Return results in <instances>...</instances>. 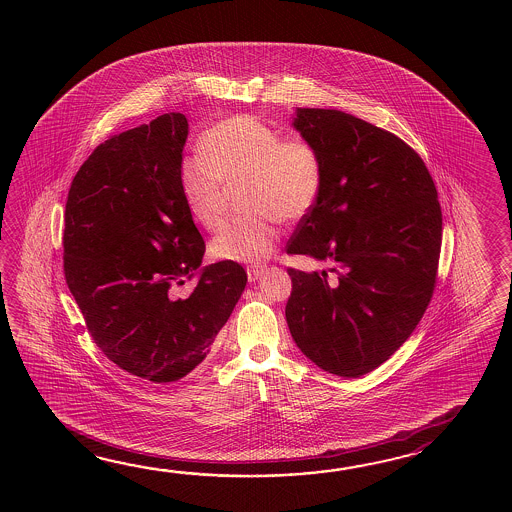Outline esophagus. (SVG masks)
Listing matches in <instances>:
<instances>
[{
    "label": "esophagus",
    "mask_w": 512,
    "mask_h": 512,
    "mask_svg": "<svg viewBox=\"0 0 512 512\" xmlns=\"http://www.w3.org/2000/svg\"><path fill=\"white\" fill-rule=\"evenodd\" d=\"M263 272H265V267H263V265H251V267L247 269L249 282H256V280H260L261 276H263Z\"/></svg>",
    "instance_id": "esophagus-1"
}]
</instances>
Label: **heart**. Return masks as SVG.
<instances>
[{
  "instance_id": "heart-1",
  "label": "heart",
  "mask_w": 512,
  "mask_h": 512,
  "mask_svg": "<svg viewBox=\"0 0 512 512\" xmlns=\"http://www.w3.org/2000/svg\"><path fill=\"white\" fill-rule=\"evenodd\" d=\"M201 153L179 164V188L188 214L203 229L221 225L227 186L243 185L251 214L230 219L210 243L219 260H265L278 241V218L300 221L316 207L326 183L324 159L304 137H282L252 115L214 122L199 139Z\"/></svg>"
}]
</instances>
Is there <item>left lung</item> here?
Returning a JSON list of instances; mask_svg holds the SVG:
<instances>
[{
	"instance_id": "obj_1",
	"label": "left lung",
	"mask_w": 512,
	"mask_h": 512,
	"mask_svg": "<svg viewBox=\"0 0 512 512\" xmlns=\"http://www.w3.org/2000/svg\"><path fill=\"white\" fill-rule=\"evenodd\" d=\"M293 126L324 159L326 183L287 254L327 263L287 269L296 346L355 379L414 333L434 293L443 216L423 159L397 135L338 109L296 108Z\"/></svg>"
}]
</instances>
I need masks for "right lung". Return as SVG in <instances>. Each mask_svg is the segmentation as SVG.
Wrapping results in <instances>:
<instances>
[{"mask_svg":"<svg viewBox=\"0 0 512 512\" xmlns=\"http://www.w3.org/2000/svg\"><path fill=\"white\" fill-rule=\"evenodd\" d=\"M186 137L183 113L122 131L67 194L64 272L87 331L111 362L155 384L203 362L247 285L236 261L199 269L205 241L179 188ZM194 273L195 291L179 299L174 285Z\"/></svg>","mask_w":512,"mask_h":512,"instance_id":"obj_1","label":"right lung"}]
</instances>
